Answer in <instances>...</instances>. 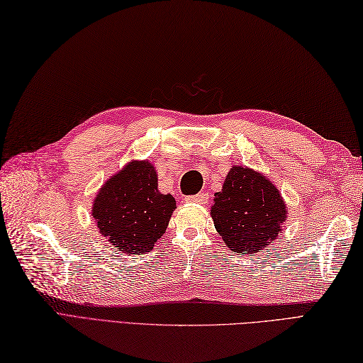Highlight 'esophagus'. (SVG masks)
Wrapping results in <instances>:
<instances>
[{
  "label": "esophagus",
  "mask_w": 363,
  "mask_h": 363,
  "mask_svg": "<svg viewBox=\"0 0 363 363\" xmlns=\"http://www.w3.org/2000/svg\"><path fill=\"white\" fill-rule=\"evenodd\" d=\"M207 201H208L207 193H199V194H194V196L187 198V202L190 203H206Z\"/></svg>",
  "instance_id": "obj_1"
}]
</instances>
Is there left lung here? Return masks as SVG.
Wrapping results in <instances>:
<instances>
[{
	"label": "left lung",
	"instance_id": "8db88e82",
	"mask_svg": "<svg viewBox=\"0 0 363 363\" xmlns=\"http://www.w3.org/2000/svg\"><path fill=\"white\" fill-rule=\"evenodd\" d=\"M286 208L281 191L264 173L233 165L215 193L210 215L231 252L255 255L282 233Z\"/></svg>",
	"mask_w": 363,
	"mask_h": 363
}]
</instances>
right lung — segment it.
I'll use <instances>...</instances> for the list:
<instances>
[{
  "mask_svg": "<svg viewBox=\"0 0 363 363\" xmlns=\"http://www.w3.org/2000/svg\"><path fill=\"white\" fill-rule=\"evenodd\" d=\"M176 210L172 194L157 190L156 167L133 160L111 174L93 199L99 233L125 255L153 250Z\"/></svg>",
  "mask_w": 363,
  "mask_h": 363,
  "instance_id": "1",
  "label": "right lung"
}]
</instances>
